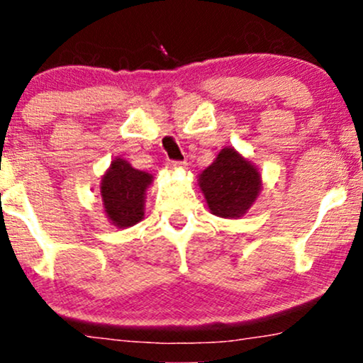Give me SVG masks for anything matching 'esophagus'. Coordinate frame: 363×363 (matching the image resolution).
<instances>
[{
	"instance_id": "34e87169",
	"label": "esophagus",
	"mask_w": 363,
	"mask_h": 363,
	"mask_svg": "<svg viewBox=\"0 0 363 363\" xmlns=\"http://www.w3.org/2000/svg\"><path fill=\"white\" fill-rule=\"evenodd\" d=\"M186 162H167V169L169 170H177V169H184Z\"/></svg>"
}]
</instances>
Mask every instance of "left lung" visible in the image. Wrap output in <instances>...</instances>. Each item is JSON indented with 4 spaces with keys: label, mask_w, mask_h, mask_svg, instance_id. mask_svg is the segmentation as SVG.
Here are the masks:
<instances>
[{
    "label": "left lung",
    "mask_w": 363,
    "mask_h": 363,
    "mask_svg": "<svg viewBox=\"0 0 363 363\" xmlns=\"http://www.w3.org/2000/svg\"><path fill=\"white\" fill-rule=\"evenodd\" d=\"M198 186L210 211L220 218H240L261 193V172L235 148L225 147L213 164L198 176Z\"/></svg>",
    "instance_id": "obj_1"
}]
</instances>
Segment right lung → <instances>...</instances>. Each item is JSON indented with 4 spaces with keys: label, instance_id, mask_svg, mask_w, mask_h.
<instances>
[{
    "label": "right lung",
    "instance_id": "right-lung-1",
    "mask_svg": "<svg viewBox=\"0 0 363 363\" xmlns=\"http://www.w3.org/2000/svg\"><path fill=\"white\" fill-rule=\"evenodd\" d=\"M152 174L131 167L128 160L116 157L101 179V198L107 220L118 228H129L145 216L147 189Z\"/></svg>",
    "mask_w": 363,
    "mask_h": 363
}]
</instances>
